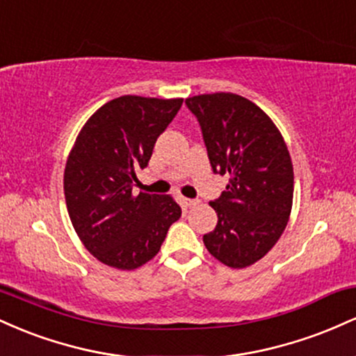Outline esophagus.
Instances as JSON below:
<instances>
[{
    "label": "esophagus",
    "instance_id": "1",
    "mask_svg": "<svg viewBox=\"0 0 356 356\" xmlns=\"http://www.w3.org/2000/svg\"><path fill=\"white\" fill-rule=\"evenodd\" d=\"M179 202H181L184 209H187V207H194L195 204H197V201H194V199H187L184 197V195H179Z\"/></svg>",
    "mask_w": 356,
    "mask_h": 356
}]
</instances>
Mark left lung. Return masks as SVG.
<instances>
[{
  "label": "left lung",
  "mask_w": 356,
  "mask_h": 356,
  "mask_svg": "<svg viewBox=\"0 0 356 356\" xmlns=\"http://www.w3.org/2000/svg\"><path fill=\"white\" fill-rule=\"evenodd\" d=\"M186 105L201 125L212 170L229 174L226 191L209 202L218 226L202 241L222 264L248 268L271 251L291 214L295 175L288 147L275 122L236 93H204Z\"/></svg>",
  "instance_id": "left-lung-1"
}]
</instances>
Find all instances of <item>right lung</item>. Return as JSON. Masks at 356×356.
<instances>
[{
	"instance_id": "add662e5",
	"label": "right lung",
	"mask_w": 356,
	"mask_h": 356,
	"mask_svg": "<svg viewBox=\"0 0 356 356\" xmlns=\"http://www.w3.org/2000/svg\"><path fill=\"white\" fill-rule=\"evenodd\" d=\"M182 99L124 95L107 102L81 127L68 154L63 191L73 229L100 263L132 271L161 251L181 218L172 195L132 192L155 140Z\"/></svg>"
}]
</instances>
